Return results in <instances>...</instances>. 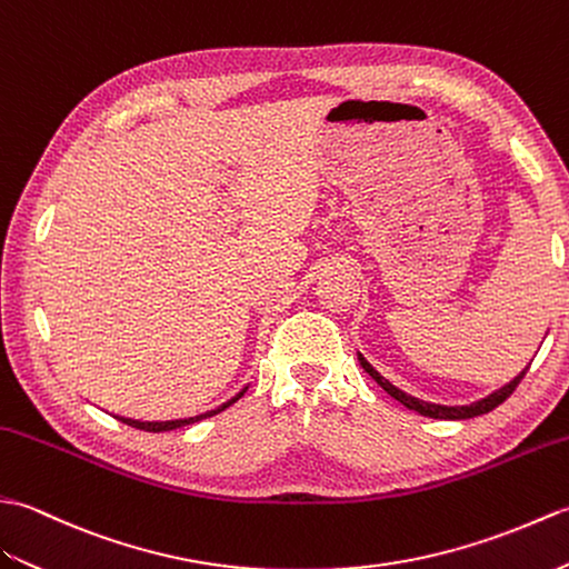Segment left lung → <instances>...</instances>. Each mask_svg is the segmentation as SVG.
Wrapping results in <instances>:
<instances>
[{
	"instance_id": "1",
	"label": "left lung",
	"mask_w": 569,
	"mask_h": 569,
	"mask_svg": "<svg viewBox=\"0 0 569 569\" xmlns=\"http://www.w3.org/2000/svg\"><path fill=\"white\" fill-rule=\"evenodd\" d=\"M358 360H360V365H362V370L368 372L372 380L380 385L389 397H395L399 403H403V407L407 409H411V411H419L421 416H431V419H450V421H460V419H472V416H482V413H489L491 409H497L501 401H507L511 395H513V389L519 387V382L523 380V375L528 372V368L526 370H521L519 375L513 377V380L509 382V385H503L501 389H497V391H491L489 397H485V399H479V401H472V403H467V407H443V403H431V401H421V399H416V397H411V395H407V391H401L399 387H395L391 385L389 380H385V377L377 372L372 365L365 360L360 352H358Z\"/></svg>"
}]
</instances>
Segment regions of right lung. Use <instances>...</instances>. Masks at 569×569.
Returning a JSON list of instances; mask_svg holds the SVG:
<instances>
[{
	"label": "right lung",
	"instance_id": "add662e5",
	"mask_svg": "<svg viewBox=\"0 0 569 569\" xmlns=\"http://www.w3.org/2000/svg\"><path fill=\"white\" fill-rule=\"evenodd\" d=\"M248 389V387H246ZM246 389L243 391H238V395L233 397V399H229L226 403H221L219 409H213V411H207V413H199V416H189V419H178V421H136V419H123V416H117L119 421H123L126 426H133V428H141V431H148V433H162V431H174V428H182V426H192V423H197V421H201V419H207V416H213V413H219V411H223V409H229L233 401H238L241 399L243 395H246Z\"/></svg>",
	"mask_w": 569,
	"mask_h": 569
}]
</instances>
